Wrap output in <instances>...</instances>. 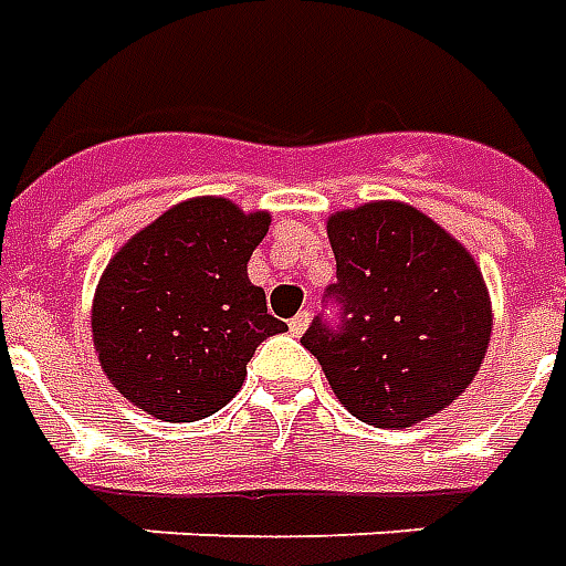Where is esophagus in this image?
I'll return each mask as SVG.
<instances>
[{"mask_svg": "<svg viewBox=\"0 0 566 566\" xmlns=\"http://www.w3.org/2000/svg\"><path fill=\"white\" fill-rule=\"evenodd\" d=\"M307 323H311V314H307V311H302V314L292 316L290 319V332L295 335V338H298V335H304V332H307Z\"/></svg>", "mask_w": 566, "mask_h": 566, "instance_id": "esophagus-1", "label": "esophagus"}]
</instances>
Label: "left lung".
Listing matches in <instances>:
<instances>
[{"instance_id":"left-lung-1","label":"left lung","mask_w":566,"mask_h":566,"mask_svg":"<svg viewBox=\"0 0 566 566\" xmlns=\"http://www.w3.org/2000/svg\"><path fill=\"white\" fill-rule=\"evenodd\" d=\"M326 231L340 328L314 319L302 344L332 392L380 430L444 411L479 375L494 328L472 252L402 200L332 212Z\"/></svg>"}]
</instances>
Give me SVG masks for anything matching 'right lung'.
I'll return each instance as SVG.
<instances>
[{"mask_svg": "<svg viewBox=\"0 0 566 566\" xmlns=\"http://www.w3.org/2000/svg\"><path fill=\"white\" fill-rule=\"evenodd\" d=\"M268 226L271 212L203 195L161 212L112 255L91 332L99 366L127 402L191 423L238 396L255 347L286 328L247 274Z\"/></svg>", "mask_w": 566, "mask_h": 566, "instance_id": "add662e5", "label": "right lung"}]
</instances>
